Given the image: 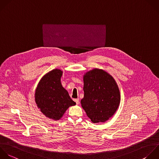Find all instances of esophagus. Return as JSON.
I'll list each match as a JSON object with an SVG mask.
<instances>
[{
  "label": "esophagus",
  "instance_id": "obj_1",
  "mask_svg": "<svg viewBox=\"0 0 159 159\" xmlns=\"http://www.w3.org/2000/svg\"><path fill=\"white\" fill-rule=\"evenodd\" d=\"M75 101L76 102V104H79V103H80V101H79V98H78V99H75Z\"/></svg>",
  "mask_w": 159,
  "mask_h": 159
}]
</instances>
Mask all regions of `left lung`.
<instances>
[{"label":"left lung","instance_id":"left-lung-1","mask_svg":"<svg viewBox=\"0 0 159 159\" xmlns=\"http://www.w3.org/2000/svg\"><path fill=\"white\" fill-rule=\"evenodd\" d=\"M84 98L81 106L93 123L104 122L112 117L120 101V91L113 77L94 68L83 76Z\"/></svg>","mask_w":159,"mask_h":159}]
</instances>
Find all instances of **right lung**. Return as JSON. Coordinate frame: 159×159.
Masks as SVG:
<instances>
[{
  "mask_svg": "<svg viewBox=\"0 0 159 159\" xmlns=\"http://www.w3.org/2000/svg\"><path fill=\"white\" fill-rule=\"evenodd\" d=\"M63 71L55 69L45 75L39 81L35 93L37 107L47 117L57 120L61 119L70 106L76 102L62 86Z\"/></svg>",
  "mask_w": 159,
  "mask_h": 159,
  "instance_id": "right-lung-1",
  "label": "right lung"
}]
</instances>
